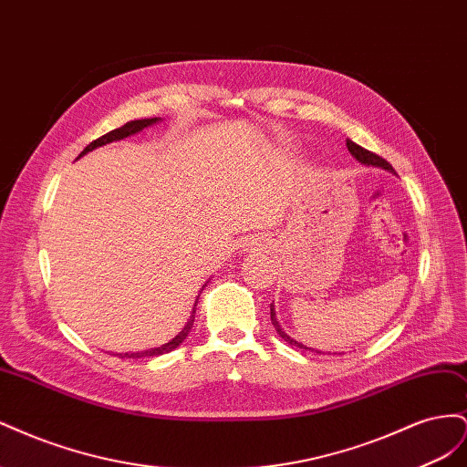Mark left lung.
Instances as JSON below:
<instances>
[{"instance_id": "8db88e82", "label": "left lung", "mask_w": 467, "mask_h": 467, "mask_svg": "<svg viewBox=\"0 0 467 467\" xmlns=\"http://www.w3.org/2000/svg\"><path fill=\"white\" fill-rule=\"evenodd\" d=\"M347 148H348V151L352 153V158H357L360 163H364V165H374V167H381V169H388V171L395 173V169H393V167H391L384 158H379V155H376V153H372V151H368V150H364L362 146H358V144L352 142V140H347ZM271 321H273V325H275V329H276L278 337L285 338L286 343H290V345H294V347H298V348H307V347H304L302 343L294 341V338H292L290 335H286V331L280 327L278 321H276V312H275V306H273V304H271Z\"/></svg>"}]
</instances>
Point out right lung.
<instances>
[{"label":"right lung","instance_id":"right-lung-1","mask_svg":"<svg viewBox=\"0 0 467 467\" xmlns=\"http://www.w3.org/2000/svg\"><path fill=\"white\" fill-rule=\"evenodd\" d=\"M160 120H161L160 117H155V119H142V120H130V122H126L124 126H120V129H115V130L107 132L105 136L93 140V142H91L86 150H83V151L78 155V158H81V155H86L88 151H91V150H95V148H99V146L117 142V140H124V138H129V136H132V134L142 132L144 129H148V126H151V124H155V122H160ZM202 288H204V286H202ZM196 300H199V298H196ZM194 314H196V302H194V306H192V312H191L189 321L185 323V327H182L169 343H165V345H161V347H158V348L142 350V352H122V355H119V357H120V358H144V357H160V355H165V352H171L173 348H177L182 341H185L187 335L191 333L192 321H194Z\"/></svg>","mask_w":467,"mask_h":467}]
</instances>
